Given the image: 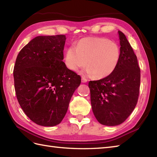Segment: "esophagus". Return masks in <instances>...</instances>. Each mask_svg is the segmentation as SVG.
<instances>
[{"instance_id": "esophagus-1", "label": "esophagus", "mask_w": 157, "mask_h": 157, "mask_svg": "<svg viewBox=\"0 0 157 157\" xmlns=\"http://www.w3.org/2000/svg\"><path fill=\"white\" fill-rule=\"evenodd\" d=\"M88 82L87 79H86L85 78H84V77H82V83H86Z\"/></svg>"}]
</instances>
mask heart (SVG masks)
Here are the masks:
<instances>
[{
	"label": "heart",
	"instance_id": "heart-1",
	"mask_svg": "<svg viewBox=\"0 0 157 157\" xmlns=\"http://www.w3.org/2000/svg\"><path fill=\"white\" fill-rule=\"evenodd\" d=\"M121 58V50L116 42L104 38H84L70 46L65 53L67 67L76 72L86 65L83 73L105 78L115 71Z\"/></svg>",
	"mask_w": 157,
	"mask_h": 157
}]
</instances>
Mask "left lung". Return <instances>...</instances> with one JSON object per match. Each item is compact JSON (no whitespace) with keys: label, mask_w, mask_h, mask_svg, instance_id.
<instances>
[{"label":"left lung","mask_w":157,"mask_h":157,"mask_svg":"<svg viewBox=\"0 0 157 157\" xmlns=\"http://www.w3.org/2000/svg\"><path fill=\"white\" fill-rule=\"evenodd\" d=\"M121 58L111 75L96 81H90L92 111L102 125L115 126L124 122L137 104L140 69L137 56L125 34L118 31Z\"/></svg>","instance_id":"obj_1"}]
</instances>
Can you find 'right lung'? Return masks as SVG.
<instances>
[{
  "label": "right lung",
  "instance_id": "add662e5",
  "mask_svg": "<svg viewBox=\"0 0 157 157\" xmlns=\"http://www.w3.org/2000/svg\"><path fill=\"white\" fill-rule=\"evenodd\" d=\"M65 35L39 36L23 47L13 70L17 98L25 115L36 124H59L67 111L81 77L63 60Z\"/></svg>",
  "mask_w": 157,
  "mask_h": 157
}]
</instances>
